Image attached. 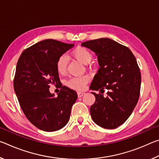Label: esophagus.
<instances>
[{
    "instance_id": "obj_1",
    "label": "esophagus",
    "mask_w": 159,
    "mask_h": 159,
    "mask_svg": "<svg viewBox=\"0 0 159 159\" xmlns=\"http://www.w3.org/2000/svg\"><path fill=\"white\" fill-rule=\"evenodd\" d=\"M77 95L79 98H80V97H82L85 95V93L84 92H78L77 93Z\"/></svg>"
}]
</instances>
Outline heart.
<instances>
[{
	"instance_id": "obj_1",
	"label": "heart",
	"mask_w": 159,
	"mask_h": 159,
	"mask_svg": "<svg viewBox=\"0 0 159 159\" xmlns=\"http://www.w3.org/2000/svg\"><path fill=\"white\" fill-rule=\"evenodd\" d=\"M73 57L82 64H87L92 60V54L88 49L83 47H79L72 51ZM68 65V59L65 55H61L57 61V70L60 74H64L66 71ZM90 78L87 75L81 77H75L70 79L68 85L70 88L77 90H81L85 88V84L89 81Z\"/></svg>"
}]
</instances>
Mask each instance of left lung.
Masks as SVG:
<instances>
[{"label":"left lung","mask_w":159,"mask_h":159,"mask_svg":"<svg viewBox=\"0 0 159 159\" xmlns=\"http://www.w3.org/2000/svg\"><path fill=\"white\" fill-rule=\"evenodd\" d=\"M81 45L95 53L99 66L90 89L102 93H91L95 97L90 109L91 117L102 128H116L131 115L139 99L141 74L136 59L128 48L107 38ZM106 89L104 97L102 93Z\"/></svg>","instance_id":"1"}]
</instances>
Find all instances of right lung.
Wrapping results in <instances>:
<instances>
[{"label":"right lung","instance_id":"add662e5","mask_svg":"<svg viewBox=\"0 0 159 159\" xmlns=\"http://www.w3.org/2000/svg\"><path fill=\"white\" fill-rule=\"evenodd\" d=\"M74 46L46 39L24 50L18 60L15 92L26 117L41 130H60L69 120L72 105L78 98L76 92L62 86L55 98L49 88L51 85L60 84L57 61Z\"/></svg>","mask_w":159,"mask_h":159}]
</instances>
